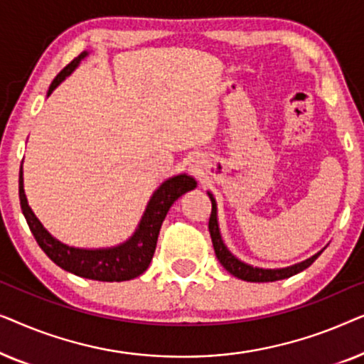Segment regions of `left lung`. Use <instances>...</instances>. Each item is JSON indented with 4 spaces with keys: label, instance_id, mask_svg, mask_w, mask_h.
Here are the masks:
<instances>
[{
    "label": "left lung",
    "instance_id": "obj_1",
    "mask_svg": "<svg viewBox=\"0 0 364 364\" xmlns=\"http://www.w3.org/2000/svg\"><path fill=\"white\" fill-rule=\"evenodd\" d=\"M208 197H210L212 200V213H210V218H208V232H210V237H212L213 250H215L218 262H220L223 268H225L228 273H232L233 277L240 278V280H245V282H257V283L283 280V278L293 277L296 275V273L303 272L305 268L310 267L318 257H320L321 252H318L316 255H313L311 258H308V260L301 263H296V265H291L287 268H273V270L272 268H257V267L247 265V263L238 260L235 255H232V253L228 252V248L225 247V243H223L220 228H218V222H217V202L215 198L212 197L210 192H208Z\"/></svg>",
    "mask_w": 364,
    "mask_h": 364
}]
</instances>
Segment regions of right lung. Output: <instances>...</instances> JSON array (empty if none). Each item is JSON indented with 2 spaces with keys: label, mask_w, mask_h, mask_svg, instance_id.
<instances>
[{
  "label": "right lung",
  "mask_w": 364,
  "mask_h": 364,
  "mask_svg": "<svg viewBox=\"0 0 364 364\" xmlns=\"http://www.w3.org/2000/svg\"><path fill=\"white\" fill-rule=\"evenodd\" d=\"M87 54V51H82L54 77L51 86H49L48 96L79 66V63ZM196 187V178L187 176V173L167 178L154 192L137 230L134 232V235L129 240L117 247L89 250V248H76L61 243L43 227V223L34 215L31 207L28 205V198L23 187V166L21 171H19V202H21L23 215L26 218L29 230L36 238L38 245L63 270L97 282H126L142 275L147 270V267L151 265L154 252H156L159 232H161L162 222L167 215L168 208L172 207V203L178 197L188 191H193Z\"/></svg>",
  "instance_id": "add662e5"
}]
</instances>
